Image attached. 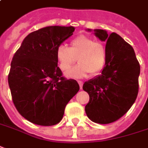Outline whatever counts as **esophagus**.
<instances>
[{
	"label": "esophagus",
	"mask_w": 148,
	"mask_h": 148,
	"mask_svg": "<svg viewBox=\"0 0 148 148\" xmlns=\"http://www.w3.org/2000/svg\"><path fill=\"white\" fill-rule=\"evenodd\" d=\"M78 82V84H79V86H80V88H81V90L82 89V86H83V82L81 81H77Z\"/></svg>",
	"instance_id": "34e87169"
}]
</instances>
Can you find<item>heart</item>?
Masks as SVG:
<instances>
[{
	"mask_svg": "<svg viewBox=\"0 0 148 148\" xmlns=\"http://www.w3.org/2000/svg\"><path fill=\"white\" fill-rule=\"evenodd\" d=\"M79 63L67 73L69 77L80 78L99 74L106 63V51L103 45L90 36L81 35L73 39L70 47L58 45L56 49V58L59 68L67 72L76 61Z\"/></svg>",
	"mask_w": 148,
	"mask_h": 148,
	"instance_id": "b5f03b06",
	"label": "heart"
}]
</instances>
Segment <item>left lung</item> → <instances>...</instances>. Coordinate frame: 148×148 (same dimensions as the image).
Instances as JSON below:
<instances>
[{
	"label": "left lung",
	"mask_w": 148,
	"mask_h": 148,
	"mask_svg": "<svg viewBox=\"0 0 148 148\" xmlns=\"http://www.w3.org/2000/svg\"><path fill=\"white\" fill-rule=\"evenodd\" d=\"M95 34L106 41V63L101 75L83 85L90 96L85 109L92 121L105 125L122 117L135 102L140 65L133 47L121 36L102 29H95Z\"/></svg>",
	"instance_id": "8db88e82"
}]
</instances>
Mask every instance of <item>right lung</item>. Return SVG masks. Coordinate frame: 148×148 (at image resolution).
<instances>
[{
	"label": "right lung",
	"mask_w": 148,
	"mask_h": 148,
	"mask_svg": "<svg viewBox=\"0 0 148 148\" xmlns=\"http://www.w3.org/2000/svg\"><path fill=\"white\" fill-rule=\"evenodd\" d=\"M75 31L73 27L50 26L27 35L12 59L8 82L17 111L30 122L54 125L66 105L79 91L73 79L58 67L56 49Z\"/></svg>",
	"instance_id": "obj_1"
}]
</instances>
